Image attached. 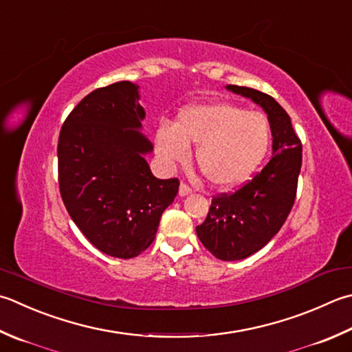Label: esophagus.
I'll use <instances>...</instances> for the list:
<instances>
[{"mask_svg":"<svg viewBox=\"0 0 352 352\" xmlns=\"http://www.w3.org/2000/svg\"><path fill=\"white\" fill-rule=\"evenodd\" d=\"M178 192H180L182 197H184V195H189L190 192H192V189H190L189 186L186 184V183H182V184H180V190H178Z\"/></svg>","mask_w":352,"mask_h":352,"instance_id":"34e87169","label":"esophagus"}]
</instances>
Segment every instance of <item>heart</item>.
<instances>
[{
  "label": "heart",
  "instance_id": "1",
  "mask_svg": "<svg viewBox=\"0 0 352 352\" xmlns=\"http://www.w3.org/2000/svg\"><path fill=\"white\" fill-rule=\"evenodd\" d=\"M268 143L267 117L229 102L188 107L174 126H160L155 133L157 153L168 164L186 162L188 146H197V166L217 188L245 182L263 162Z\"/></svg>",
  "mask_w": 352,
  "mask_h": 352
}]
</instances>
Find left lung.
<instances>
[{
  "mask_svg": "<svg viewBox=\"0 0 352 352\" xmlns=\"http://www.w3.org/2000/svg\"><path fill=\"white\" fill-rule=\"evenodd\" d=\"M226 88L263 107L273 135V155L265 166L235 192L213 197L204 223L197 226L213 256L238 261L263 249L284 226L298 190L302 143L290 116L272 96L249 87Z\"/></svg>",
  "mask_w": 352,
  "mask_h": 352,
  "instance_id": "left-lung-1",
  "label": "left lung"
}]
</instances>
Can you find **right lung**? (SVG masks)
<instances>
[{
  "label": "right lung",
  "instance_id": "1",
  "mask_svg": "<svg viewBox=\"0 0 352 352\" xmlns=\"http://www.w3.org/2000/svg\"><path fill=\"white\" fill-rule=\"evenodd\" d=\"M139 99L128 80L94 89L68 114L58 142L68 215L96 249L120 259L148 249L180 186L155 178L144 160L153 143L140 133Z\"/></svg>",
  "mask_w": 352,
  "mask_h": 352
}]
</instances>
